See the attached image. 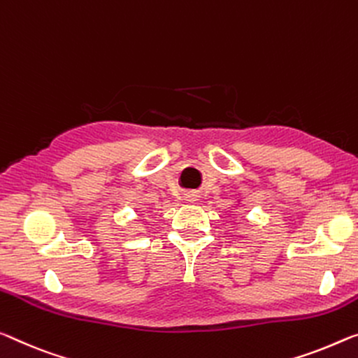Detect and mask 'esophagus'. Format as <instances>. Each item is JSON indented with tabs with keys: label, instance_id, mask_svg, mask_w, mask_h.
Segmentation results:
<instances>
[{
	"label": "esophagus",
	"instance_id": "34e87169",
	"mask_svg": "<svg viewBox=\"0 0 358 358\" xmlns=\"http://www.w3.org/2000/svg\"><path fill=\"white\" fill-rule=\"evenodd\" d=\"M185 200L187 201H196V195L195 194H187L185 195Z\"/></svg>",
	"mask_w": 358,
	"mask_h": 358
}]
</instances>
